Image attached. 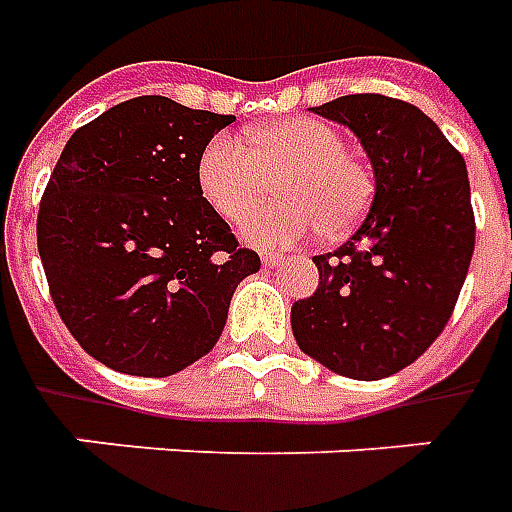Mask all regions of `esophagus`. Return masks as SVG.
Segmentation results:
<instances>
[{
  "mask_svg": "<svg viewBox=\"0 0 512 512\" xmlns=\"http://www.w3.org/2000/svg\"><path fill=\"white\" fill-rule=\"evenodd\" d=\"M284 262H286V256H281V253H262V264L267 267V270H273V267H281Z\"/></svg>",
  "mask_w": 512,
  "mask_h": 512,
  "instance_id": "1",
  "label": "esophagus"
}]
</instances>
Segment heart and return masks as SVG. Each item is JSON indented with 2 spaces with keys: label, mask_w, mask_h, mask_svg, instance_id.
<instances>
[{
  "label": "heart",
  "mask_w": 512,
  "mask_h": 512,
  "mask_svg": "<svg viewBox=\"0 0 512 512\" xmlns=\"http://www.w3.org/2000/svg\"><path fill=\"white\" fill-rule=\"evenodd\" d=\"M198 187L217 215L239 223L272 184L285 198L242 223V237L264 250L286 248L320 223L322 234H342L372 201L366 168L344 151V137L317 118H284L248 132V148L234 137H212L195 165Z\"/></svg>",
  "instance_id": "1"
}]
</instances>
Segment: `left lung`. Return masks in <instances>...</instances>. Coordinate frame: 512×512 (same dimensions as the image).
<instances>
[{
	"instance_id": "obj_1",
	"label": "left lung",
	"mask_w": 512,
	"mask_h": 512,
	"mask_svg": "<svg viewBox=\"0 0 512 512\" xmlns=\"http://www.w3.org/2000/svg\"><path fill=\"white\" fill-rule=\"evenodd\" d=\"M361 140L375 198L344 245L314 256L320 286L292 306L297 347L336 375L413 364L452 317L474 253L466 162L419 107L378 93L311 107Z\"/></svg>"
}]
</instances>
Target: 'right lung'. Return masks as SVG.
<instances>
[{
    "mask_svg": "<svg viewBox=\"0 0 512 512\" xmlns=\"http://www.w3.org/2000/svg\"><path fill=\"white\" fill-rule=\"evenodd\" d=\"M234 115L140 96L76 129L43 192L38 253L65 328L115 372L168 378L220 339L262 262L198 187L201 148Z\"/></svg>",
    "mask_w": 512,
    "mask_h": 512,
    "instance_id": "obj_1",
    "label": "right lung"
}]
</instances>
